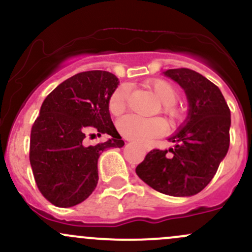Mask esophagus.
<instances>
[{
  "label": "esophagus",
  "mask_w": 252,
  "mask_h": 252,
  "mask_svg": "<svg viewBox=\"0 0 252 252\" xmlns=\"http://www.w3.org/2000/svg\"><path fill=\"white\" fill-rule=\"evenodd\" d=\"M142 148L144 149V151H149V150H150V147H149V145H142Z\"/></svg>",
  "instance_id": "obj_1"
}]
</instances>
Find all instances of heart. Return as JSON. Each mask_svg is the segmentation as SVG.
I'll return each mask as SVG.
<instances>
[{
  "label": "heart",
  "mask_w": 252,
  "mask_h": 252,
  "mask_svg": "<svg viewBox=\"0 0 252 252\" xmlns=\"http://www.w3.org/2000/svg\"><path fill=\"white\" fill-rule=\"evenodd\" d=\"M149 90L153 91L161 102V112L168 116L170 121H177L180 112L175 107L178 99L177 89L163 79H153L145 83ZM129 91L125 85L116 88L108 99V109L110 114L119 116L128 107ZM118 129L126 139L137 143H145L154 138L162 136L167 131V124L161 118H140L137 115H127L118 121Z\"/></svg>",
  "instance_id": "1"
}]
</instances>
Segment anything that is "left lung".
<instances>
[{
	"mask_svg": "<svg viewBox=\"0 0 252 252\" xmlns=\"http://www.w3.org/2000/svg\"><path fill=\"white\" fill-rule=\"evenodd\" d=\"M185 90L190 110L185 125L169 138V150L154 149L137 166L145 184L174 197L193 196L215 175L229 148L231 110L220 89L199 73L189 68L168 69Z\"/></svg>",
	"mask_w": 252,
	"mask_h": 252,
	"instance_id": "1",
	"label": "left lung"
}]
</instances>
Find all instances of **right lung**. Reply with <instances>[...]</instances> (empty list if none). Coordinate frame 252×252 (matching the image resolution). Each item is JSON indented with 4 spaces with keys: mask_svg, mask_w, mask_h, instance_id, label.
Here are the masks:
<instances>
[{
    "mask_svg": "<svg viewBox=\"0 0 252 252\" xmlns=\"http://www.w3.org/2000/svg\"><path fill=\"white\" fill-rule=\"evenodd\" d=\"M118 78L105 71L78 73L56 86L40 107L31 129L30 163L40 193L69 208L85 201L98 183L97 161L108 148L124 147L110 119L108 99ZM91 130L112 137L86 146Z\"/></svg>",
    "mask_w": 252,
    "mask_h": 252,
    "instance_id": "1",
    "label": "right lung"
}]
</instances>
